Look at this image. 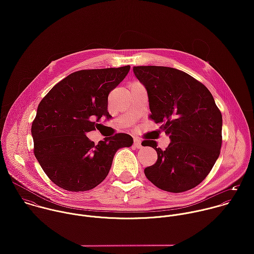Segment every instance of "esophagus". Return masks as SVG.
<instances>
[{"mask_svg": "<svg viewBox=\"0 0 254 254\" xmlns=\"http://www.w3.org/2000/svg\"><path fill=\"white\" fill-rule=\"evenodd\" d=\"M133 146H134L136 149H140V148H142L141 140H140L139 138H134V139H133Z\"/></svg>", "mask_w": 254, "mask_h": 254, "instance_id": "esophagus-1", "label": "esophagus"}]
</instances>
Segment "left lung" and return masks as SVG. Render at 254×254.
<instances>
[{
  "label": "left lung",
  "mask_w": 254,
  "mask_h": 254,
  "mask_svg": "<svg viewBox=\"0 0 254 254\" xmlns=\"http://www.w3.org/2000/svg\"><path fill=\"white\" fill-rule=\"evenodd\" d=\"M133 73L148 92L151 119L164 124L171 141L166 150L144 140L158 154L144 175L158 188L185 192L198 186L220 155L222 115L208 88L185 72L164 66H135Z\"/></svg>",
  "instance_id": "obj_1"
}]
</instances>
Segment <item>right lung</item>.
Returning a JSON list of instances; mask_svg holds the SVG:
<instances>
[{
    "label": "right lung",
    "mask_w": 254,
    "mask_h": 254,
    "mask_svg": "<svg viewBox=\"0 0 254 254\" xmlns=\"http://www.w3.org/2000/svg\"><path fill=\"white\" fill-rule=\"evenodd\" d=\"M129 69L127 65L76 71L39 103L31 128L34 154L58 187L71 192L93 189L108 175L117 151L132 144L127 133L105 137L97 144L86 136L110 115L108 94Z\"/></svg>",
    "instance_id": "add662e5"
}]
</instances>
